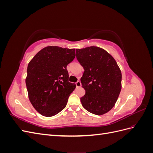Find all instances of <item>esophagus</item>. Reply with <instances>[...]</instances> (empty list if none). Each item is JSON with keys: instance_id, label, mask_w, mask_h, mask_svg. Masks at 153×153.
Masks as SVG:
<instances>
[{"instance_id": "1", "label": "esophagus", "mask_w": 153, "mask_h": 153, "mask_svg": "<svg viewBox=\"0 0 153 153\" xmlns=\"http://www.w3.org/2000/svg\"><path fill=\"white\" fill-rule=\"evenodd\" d=\"M75 84H76V87H81V85H82V84H81V82H80V81L76 82L75 83Z\"/></svg>"}]
</instances>
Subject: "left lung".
Masks as SVG:
<instances>
[{
  "label": "left lung",
  "mask_w": 153,
  "mask_h": 153,
  "mask_svg": "<svg viewBox=\"0 0 153 153\" xmlns=\"http://www.w3.org/2000/svg\"><path fill=\"white\" fill-rule=\"evenodd\" d=\"M78 61L84 69L80 81L85 94L80 98L85 110L103 115L112 109L121 90V71L105 50L90 47L76 50Z\"/></svg>",
  "instance_id": "8db88e82"
}]
</instances>
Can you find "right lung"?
<instances>
[{
	"label": "right lung",
	"mask_w": 153,
	"mask_h": 153,
	"mask_svg": "<svg viewBox=\"0 0 153 153\" xmlns=\"http://www.w3.org/2000/svg\"><path fill=\"white\" fill-rule=\"evenodd\" d=\"M75 57V49L47 47L29 63L25 80L29 98L43 116H53L66 107L76 87L69 82L66 67Z\"/></svg>",
	"instance_id": "1"
}]
</instances>
